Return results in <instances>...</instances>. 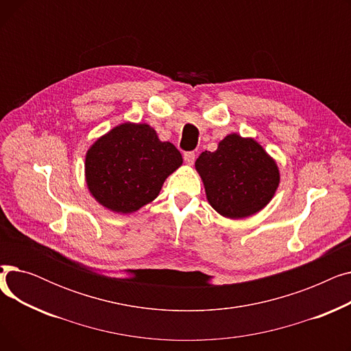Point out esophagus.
<instances>
[{
	"label": "esophagus",
	"mask_w": 351,
	"mask_h": 351,
	"mask_svg": "<svg viewBox=\"0 0 351 351\" xmlns=\"http://www.w3.org/2000/svg\"><path fill=\"white\" fill-rule=\"evenodd\" d=\"M183 159H185V162L188 165H193V162L196 159V154L195 152H185V154H183Z\"/></svg>",
	"instance_id": "34e87169"
}]
</instances>
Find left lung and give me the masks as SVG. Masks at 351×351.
<instances>
[{
	"mask_svg": "<svg viewBox=\"0 0 351 351\" xmlns=\"http://www.w3.org/2000/svg\"><path fill=\"white\" fill-rule=\"evenodd\" d=\"M209 205L228 219H245L265 209L280 183L276 160L253 138L229 134L215 152L195 162Z\"/></svg>",
	"mask_w": 351,
	"mask_h": 351,
	"instance_id": "obj_1",
	"label": "left lung"
}]
</instances>
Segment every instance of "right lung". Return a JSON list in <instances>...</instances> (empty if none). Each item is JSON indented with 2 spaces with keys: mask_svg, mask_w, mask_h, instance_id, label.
I'll use <instances>...</instances> for the list:
<instances>
[{
  "mask_svg": "<svg viewBox=\"0 0 351 351\" xmlns=\"http://www.w3.org/2000/svg\"><path fill=\"white\" fill-rule=\"evenodd\" d=\"M182 163L175 145L162 142L151 125L123 122L86 151V188L105 209L129 215L155 200Z\"/></svg>",
  "mask_w": 351,
  "mask_h": 351,
  "instance_id": "1",
  "label": "right lung"
}]
</instances>
